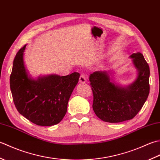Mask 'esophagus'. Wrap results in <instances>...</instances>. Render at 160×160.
<instances>
[{
  "label": "esophagus",
  "instance_id": "34e87169",
  "mask_svg": "<svg viewBox=\"0 0 160 160\" xmlns=\"http://www.w3.org/2000/svg\"><path fill=\"white\" fill-rule=\"evenodd\" d=\"M79 82H80V83H85L87 82V79H86V78H85V76H84V74L80 75Z\"/></svg>",
  "mask_w": 160,
  "mask_h": 160
}]
</instances>
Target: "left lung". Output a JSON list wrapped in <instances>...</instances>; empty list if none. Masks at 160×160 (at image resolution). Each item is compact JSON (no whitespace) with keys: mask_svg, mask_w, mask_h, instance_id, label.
<instances>
[{"mask_svg":"<svg viewBox=\"0 0 160 160\" xmlns=\"http://www.w3.org/2000/svg\"><path fill=\"white\" fill-rule=\"evenodd\" d=\"M129 58L137 70V77L127 86L115 82L110 71H97L90 75L93 109L102 121L118 123L131 120L147 100L150 91L148 64L140 52L132 53Z\"/></svg>","mask_w":160,"mask_h":160,"instance_id":"left-lung-1","label":"left lung"}]
</instances>
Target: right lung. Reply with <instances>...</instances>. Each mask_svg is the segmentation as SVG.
Wrapping results in <instances>:
<instances>
[{
	"label": "right lung",
	"mask_w": 160,
	"mask_h": 160,
	"mask_svg": "<svg viewBox=\"0 0 160 160\" xmlns=\"http://www.w3.org/2000/svg\"><path fill=\"white\" fill-rule=\"evenodd\" d=\"M25 47L16 55L10 76V89L16 109L36 125L58 124L67 113L68 102L80 73L74 72L65 76L50 74L33 78L24 62Z\"/></svg>",
	"instance_id": "obj_1"
}]
</instances>
